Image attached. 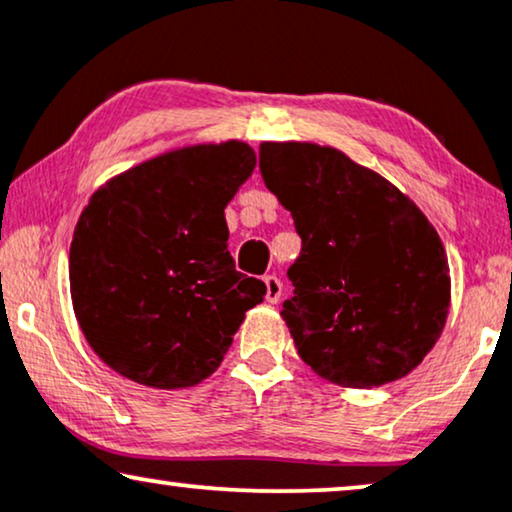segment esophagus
<instances>
[{"mask_svg":"<svg viewBox=\"0 0 512 512\" xmlns=\"http://www.w3.org/2000/svg\"><path fill=\"white\" fill-rule=\"evenodd\" d=\"M263 282H265V300H268V303H277V300L282 298V279L275 275H265Z\"/></svg>","mask_w":512,"mask_h":512,"instance_id":"1","label":"esophagus"}]
</instances>
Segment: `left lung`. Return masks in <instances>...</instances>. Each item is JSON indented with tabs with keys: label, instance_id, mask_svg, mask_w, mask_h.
Wrapping results in <instances>:
<instances>
[{
	"label": "left lung",
	"instance_id": "1",
	"mask_svg": "<svg viewBox=\"0 0 512 512\" xmlns=\"http://www.w3.org/2000/svg\"><path fill=\"white\" fill-rule=\"evenodd\" d=\"M265 186L303 240L282 317L307 366L342 387L401 380L450 310V265L408 195L333 146L263 142Z\"/></svg>",
	"mask_w": 512,
	"mask_h": 512
}]
</instances>
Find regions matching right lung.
Instances as JSON below:
<instances>
[{
    "label": "right lung",
    "mask_w": 512,
    "mask_h": 512,
    "mask_svg": "<svg viewBox=\"0 0 512 512\" xmlns=\"http://www.w3.org/2000/svg\"><path fill=\"white\" fill-rule=\"evenodd\" d=\"M249 144H195L97 188L74 228L69 289L93 352L132 382L193 387L221 366L265 284L235 270L223 209Z\"/></svg>",
    "instance_id": "add662e5"
}]
</instances>
